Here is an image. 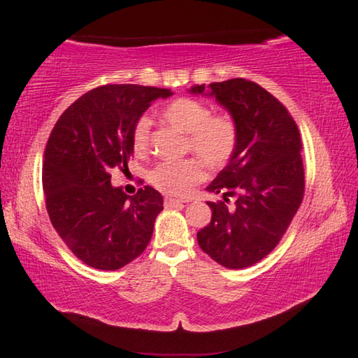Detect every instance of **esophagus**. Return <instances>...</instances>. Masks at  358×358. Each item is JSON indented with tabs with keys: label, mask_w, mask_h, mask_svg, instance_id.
<instances>
[{
	"label": "esophagus",
	"mask_w": 358,
	"mask_h": 358,
	"mask_svg": "<svg viewBox=\"0 0 358 358\" xmlns=\"http://www.w3.org/2000/svg\"><path fill=\"white\" fill-rule=\"evenodd\" d=\"M166 207H175V205H183L185 201H181V199H173V197H166Z\"/></svg>",
	"instance_id": "1"
}]
</instances>
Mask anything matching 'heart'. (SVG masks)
Masks as SVG:
<instances>
[{"instance_id":"b5f03b06","label":"heart","mask_w":358,"mask_h":358,"mask_svg":"<svg viewBox=\"0 0 358 358\" xmlns=\"http://www.w3.org/2000/svg\"><path fill=\"white\" fill-rule=\"evenodd\" d=\"M162 120L171 128L186 134V148L201 156L207 164L221 167L234 156L238 145L237 123L229 115H211L208 106L192 98H178L162 108ZM151 120L138 118L132 129V147L137 153L147 151ZM205 169L197 157L159 162L150 172L148 180L157 189L185 196L194 185L202 181Z\"/></svg>"}]
</instances>
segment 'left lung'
<instances>
[{
  "label": "left lung",
  "mask_w": 358,
  "mask_h": 358,
  "mask_svg": "<svg viewBox=\"0 0 358 358\" xmlns=\"http://www.w3.org/2000/svg\"><path fill=\"white\" fill-rule=\"evenodd\" d=\"M189 93L215 98L238 128L237 150L207 187L222 201L207 202L211 221L197 232L199 246L226 268H245L275 250L303 201L300 132L287 108L246 78L194 85Z\"/></svg>",
  "instance_id": "8db88e82"
}]
</instances>
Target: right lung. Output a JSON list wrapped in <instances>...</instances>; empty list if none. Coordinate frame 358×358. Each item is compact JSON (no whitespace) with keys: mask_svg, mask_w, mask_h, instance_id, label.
<instances>
[{"mask_svg":"<svg viewBox=\"0 0 358 358\" xmlns=\"http://www.w3.org/2000/svg\"><path fill=\"white\" fill-rule=\"evenodd\" d=\"M173 93L142 85H104L69 106L48 137L42 187L52 226L76 256L98 270H118L148 246L162 196H136L110 183L134 153L132 129L156 99Z\"/></svg>","mask_w":358,"mask_h":358,"instance_id":"add662e5","label":"right lung"}]
</instances>
